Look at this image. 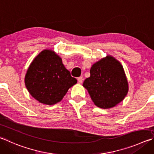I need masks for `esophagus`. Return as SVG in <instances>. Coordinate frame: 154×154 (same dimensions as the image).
<instances>
[{
  "mask_svg": "<svg viewBox=\"0 0 154 154\" xmlns=\"http://www.w3.org/2000/svg\"><path fill=\"white\" fill-rule=\"evenodd\" d=\"M77 81H78V82H79V83H82V82H83V77H78L77 78Z\"/></svg>",
  "mask_w": 154,
  "mask_h": 154,
  "instance_id": "1",
  "label": "esophagus"
}]
</instances>
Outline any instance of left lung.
I'll list each match as a JSON object with an SVG mask.
<instances>
[{"label":"left lung","instance_id":"left-lung-1","mask_svg":"<svg viewBox=\"0 0 154 154\" xmlns=\"http://www.w3.org/2000/svg\"><path fill=\"white\" fill-rule=\"evenodd\" d=\"M83 86L97 107L108 109L122 102L128 91V82L119 61L112 56L97 61L90 69V77Z\"/></svg>","mask_w":154,"mask_h":154}]
</instances>
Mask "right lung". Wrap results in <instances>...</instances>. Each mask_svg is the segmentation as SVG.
<instances>
[{
	"instance_id": "right-lung-1",
	"label": "right lung",
	"mask_w": 154,
	"mask_h": 154,
	"mask_svg": "<svg viewBox=\"0 0 154 154\" xmlns=\"http://www.w3.org/2000/svg\"><path fill=\"white\" fill-rule=\"evenodd\" d=\"M77 82L61 58L50 50H44L33 60L25 77V84L31 96L46 105L61 101Z\"/></svg>"
}]
</instances>
